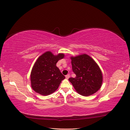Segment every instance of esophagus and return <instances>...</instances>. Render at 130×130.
Wrapping results in <instances>:
<instances>
[{
    "instance_id": "1",
    "label": "esophagus",
    "mask_w": 130,
    "mask_h": 130,
    "mask_svg": "<svg viewBox=\"0 0 130 130\" xmlns=\"http://www.w3.org/2000/svg\"><path fill=\"white\" fill-rule=\"evenodd\" d=\"M65 76H66V78L67 79H68L70 78V74H68V75H66Z\"/></svg>"
}]
</instances>
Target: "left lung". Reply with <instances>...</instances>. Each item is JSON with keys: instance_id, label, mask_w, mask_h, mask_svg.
<instances>
[{"instance_id": "left-lung-1", "label": "left lung", "mask_w": 130, "mask_h": 130, "mask_svg": "<svg viewBox=\"0 0 130 130\" xmlns=\"http://www.w3.org/2000/svg\"><path fill=\"white\" fill-rule=\"evenodd\" d=\"M72 70L76 77L69 79L75 90L83 96H89L100 89L103 76L99 65L86 54L71 57Z\"/></svg>"}]
</instances>
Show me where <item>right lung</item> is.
Masks as SVG:
<instances>
[{"mask_svg": "<svg viewBox=\"0 0 130 130\" xmlns=\"http://www.w3.org/2000/svg\"><path fill=\"white\" fill-rule=\"evenodd\" d=\"M64 54L54 55L50 51L45 52L36 61L30 74L31 86L35 92L42 95H49L58 88L65 77L56 66Z\"/></svg>", "mask_w": 130, "mask_h": 130, "instance_id": "add662e5", "label": "right lung"}]
</instances>
